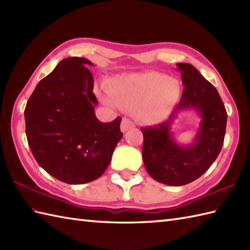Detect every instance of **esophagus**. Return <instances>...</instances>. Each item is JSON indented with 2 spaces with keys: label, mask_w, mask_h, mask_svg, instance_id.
Segmentation results:
<instances>
[{
  "label": "esophagus",
  "mask_w": 250,
  "mask_h": 250,
  "mask_svg": "<svg viewBox=\"0 0 250 250\" xmlns=\"http://www.w3.org/2000/svg\"><path fill=\"white\" fill-rule=\"evenodd\" d=\"M135 128V125L133 124V121H131L128 118H124L121 121V125H120V129L122 132H125L130 129H133Z\"/></svg>",
  "instance_id": "esophagus-1"
}]
</instances>
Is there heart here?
Wrapping results in <instances>:
<instances>
[{
    "mask_svg": "<svg viewBox=\"0 0 250 250\" xmlns=\"http://www.w3.org/2000/svg\"><path fill=\"white\" fill-rule=\"evenodd\" d=\"M110 103L135 110L144 122L155 124L171 113L182 93L176 79L158 72L125 74L106 84Z\"/></svg>",
    "mask_w": 250,
    "mask_h": 250,
    "instance_id": "obj_1",
    "label": "heart"
}]
</instances>
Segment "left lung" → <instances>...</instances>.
I'll use <instances>...</instances> for the list:
<instances>
[{
  "mask_svg": "<svg viewBox=\"0 0 250 250\" xmlns=\"http://www.w3.org/2000/svg\"><path fill=\"white\" fill-rule=\"evenodd\" d=\"M185 89L169 119L142 128L143 161L159 183L183 186L198 179L218 157L224 145L227 110L217 89L189 63H177ZM194 108L201 114L200 129L193 145L178 146L169 129L177 114Z\"/></svg>",
  "mask_w": 250,
  "mask_h": 250,
  "instance_id": "obj_1",
  "label": "left lung"
}]
</instances>
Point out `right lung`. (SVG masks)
<instances>
[{"instance_id":"1","label":"right lung","mask_w":250,"mask_h":250,"mask_svg":"<svg viewBox=\"0 0 250 250\" xmlns=\"http://www.w3.org/2000/svg\"><path fill=\"white\" fill-rule=\"evenodd\" d=\"M84 58L60 61L37 83L24 109L25 134L35 160L71 185L90 183L107 168L121 137V118L98 120L93 76Z\"/></svg>"}]
</instances>
